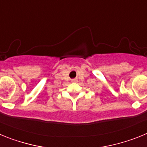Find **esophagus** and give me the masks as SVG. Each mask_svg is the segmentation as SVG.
Here are the masks:
<instances>
[{
  "instance_id": "obj_1",
  "label": "esophagus",
  "mask_w": 147,
  "mask_h": 147,
  "mask_svg": "<svg viewBox=\"0 0 147 147\" xmlns=\"http://www.w3.org/2000/svg\"><path fill=\"white\" fill-rule=\"evenodd\" d=\"M73 82H74V80H73Z\"/></svg>"
}]
</instances>
